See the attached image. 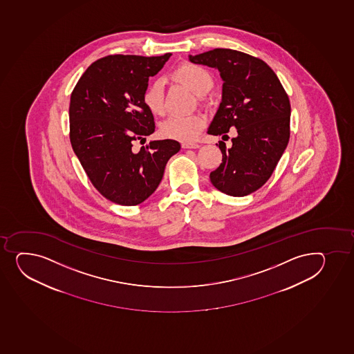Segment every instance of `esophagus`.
Listing matches in <instances>:
<instances>
[{
    "label": "esophagus",
    "instance_id": "1",
    "mask_svg": "<svg viewBox=\"0 0 354 354\" xmlns=\"http://www.w3.org/2000/svg\"><path fill=\"white\" fill-rule=\"evenodd\" d=\"M182 147L184 149H198L201 145L198 143H183Z\"/></svg>",
    "mask_w": 354,
    "mask_h": 354
}]
</instances>
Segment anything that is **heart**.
Segmentation results:
<instances>
[{
  "label": "heart",
  "instance_id": "heart-1",
  "mask_svg": "<svg viewBox=\"0 0 354 354\" xmlns=\"http://www.w3.org/2000/svg\"><path fill=\"white\" fill-rule=\"evenodd\" d=\"M175 78L187 86L197 95H204L213 87V78L205 67L197 64L185 63L176 68ZM143 104L153 115L164 113L163 84L160 80L151 82L143 93ZM205 118L201 114L171 115L160 124L163 138L182 142H192L205 127Z\"/></svg>",
  "mask_w": 354,
  "mask_h": 354
}]
</instances>
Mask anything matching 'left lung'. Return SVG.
I'll list each match as a JSON object with an SVG mask.
<instances>
[{
  "label": "left lung",
  "instance_id": "8db88e82",
  "mask_svg": "<svg viewBox=\"0 0 354 354\" xmlns=\"http://www.w3.org/2000/svg\"><path fill=\"white\" fill-rule=\"evenodd\" d=\"M191 63L214 67L223 79L219 108L207 133L238 135L231 148L221 142L223 163L209 174L223 194L243 197L260 189L275 170L290 138V102L275 72L263 60L231 48L189 56Z\"/></svg>",
  "mask_w": 354,
  "mask_h": 354
}]
</instances>
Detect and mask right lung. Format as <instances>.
I'll list each match as a JSON object with an SVG mask.
<instances>
[{
  "label": "right lung",
  "instance_id": "1",
  "mask_svg": "<svg viewBox=\"0 0 354 354\" xmlns=\"http://www.w3.org/2000/svg\"><path fill=\"white\" fill-rule=\"evenodd\" d=\"M170 56L104 57L88 66L72 92V148L94 187L116 204L134 206L149 198L170 157L180 150L175 140L134 148L155 131L153 113L142 97L150 77Z\"/></svg>",
  "mask_w": 354,
  "mask_h": 354
}]
</instances>
